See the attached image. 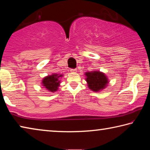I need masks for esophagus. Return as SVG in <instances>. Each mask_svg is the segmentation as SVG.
<instances>
[{
	"label": "esophagus",
	"instance_id": "esophagus-1",
	"mask_svg": "<svg viewBox=\"0 0 150 150\" xmlns=\"http://www.w3.org/2000/svg\"><path fill=\"white\" fill-rule=\"evenodd\" d=\"M77 71V69H71V72H72V73H76Z\"/></svg>",
	"mask_w": 150,
	"mask_h": 150
}]
</instances>
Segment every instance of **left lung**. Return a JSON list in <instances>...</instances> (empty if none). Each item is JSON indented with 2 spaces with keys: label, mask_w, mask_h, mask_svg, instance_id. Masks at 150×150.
Returning <instances> with one entry per match:
<instances>
[{
  "label": "left lung",
  "mask_w": 150,
  "mask_h": 150,
  "mask_svg": "<svg viewBox=\"0 0 150 150\" xmlns=\"http://www.w3.org/2000/svg\"><path fill=\"white\" fill-rule=\"evenodd\" d=\"M88 87L94 92H98L104 89L108 83V77L105 73L99 71H93L85 73Z\"/></svg>",
  "instance_id": "obj_1"
}]
</instances>
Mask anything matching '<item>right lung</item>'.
<instances>
[{"label":"right lung","instance_id":"obj_1","mask_svg":"<svg viewBox=\"0 0 150 150\" xmlns=\"http://www.w3.org/2000/svg\"><path fill=\"white\" fill-rule=\"evenodd\" d=\"M63 75H59L57 73H54L51 75H47L45 77L42 81V86L47 91L54 93L58 90L60 85V77H62Z\"/></svg>","mask_w":150,"mask_h":150}]
</instances>
